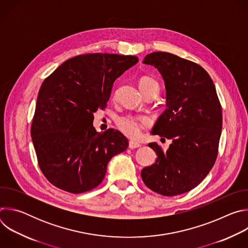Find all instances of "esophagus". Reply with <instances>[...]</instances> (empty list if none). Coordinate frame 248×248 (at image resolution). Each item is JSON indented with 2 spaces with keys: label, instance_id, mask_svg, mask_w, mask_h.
<instances>
[{
  "label": "esophagus",
  "instance_id": "obj_1",
  "mask_svg": "<svg viewBox=\"0 0 248 248\" xmlns=\"http://www.w3.org/2000/svg\"><path fill=\"white\" fill-rule=\"evenodd\" d=\"M141 145L139 144V143H137V142H134V141H129V143H128V147L130 148V149H135V148H139Z\"/></svg>",
  "mask_w": 248,
  "mask_h": 248
}]
</instances>
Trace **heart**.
<instances>
[{
	"label": "heart",
	"mask_w": 248,
	"mask_h": 248,
	"mask_svg": "<svg viewBox=\"0 0 248 248\" xmlns=\"http://www.w3.org/2000/svg\"><path fill=\"white\" fill-rule=\"evenodd\" d=\"M139 88L145 93L149 90L156 89L159 91V83L148 77L141 78L139 80ZM151 119L146 116H134V115H125L117 119L116 124L119 129L126 136L130 138H138L142 130L151 125Z\"/></svg>",
	"instance_id": "b5f03b06"
}]
</instances>
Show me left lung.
<instances>
[{"mask_svg": "<svg viewBox=\"0 0 248 248\" xmlns=\"http://www.w3.org/2000/svg\"><path fill=\"white\" fill-rule=\"evenodd\" d=\"M145 64L155 66L167 90V109L152 133L172 140L167 151L150 143L155 164L141 170L145 186L164 196L196 187L213 168L222 131V106L213 80L199 64L167 52L148 54Z\"/></svg>", "mask_w": 248, "mask_h": 248, "instance_id": "left-lung-1", "label": "left lung"}]
</instances>
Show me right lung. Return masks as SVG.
<instances>
[{
	"label": "right lung",
	"instance_id": "1",
	"mask_svg": "<svg viewBox=\"0 0 248 248\" xmlns=\"http://www.w3.org/2000/svg\"><path fill=\"white\" fill-rule=\"evenodd\" d=\"M137 62L135 56L79 55L43 81L31 137L39 168L56 187L76 194L95 188L111 158L127 148L121 131H96L93 113L107 107L115 80Z\"/></svg>",
	"mask_w": 248,
	"mask_h": 248
}]
</instances>
